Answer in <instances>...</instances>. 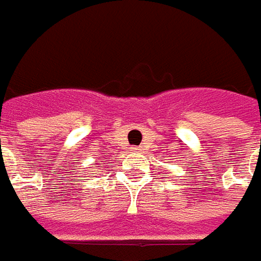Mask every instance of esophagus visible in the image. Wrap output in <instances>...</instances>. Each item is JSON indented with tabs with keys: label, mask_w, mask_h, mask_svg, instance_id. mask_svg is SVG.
<instances>
[{
	"label": "esophagus",
	"mask_w": 261,
	"mask_h": 261,
	"mask_svg": "<svg viewBox=\"0 0 261 261\" xmlns=\"http://www.w3.org/2000/svg\"><path fill=\"white\" fill-rule=\"evenodd\" d=\"M133 151H134V153H141V148H140V147H133Z\"/></svg>",
	"instance_id": "1"
}]
</instances>
